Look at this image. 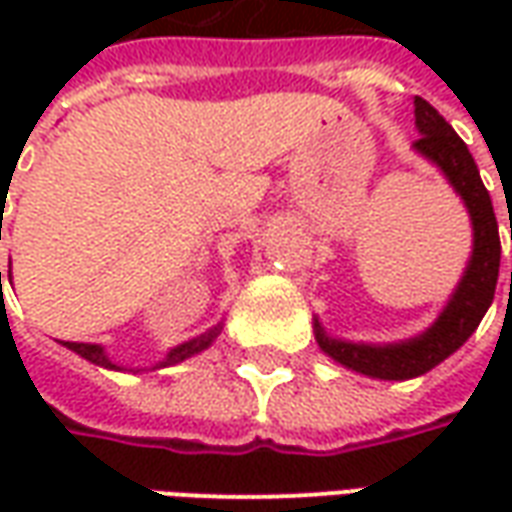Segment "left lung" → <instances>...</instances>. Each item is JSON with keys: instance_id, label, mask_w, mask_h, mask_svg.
Here are the masks:
<instances>
[{"instance_id": "1", "label": "left lung", "mask_w": 512, "mask_h": 512, "mask_svg": "<svg viewBox=\"0 0 512 512\" xmlns=\"http://www.w3.org/2000/svg\"><path fill=\"white\" fill-rule=\"evenodd\" d=\"M414 117H417L419 131L414 150L444 172V178L450 180L455 194L463 200L469 219H472L474 244L469 266L463 271L452 299L447 301V307L436 318V323L419 337L389 345L348 343V340L329 337L315 318V340L321 345L323 354L332 356L334 362H340L348 370L381 378V381L417 378L433 370L450 354H455L483 321V315L494 301L496 279H499V255H502L499 227H496L491 194L480 180L469 147L452 131L450 123L419 95L414 98Z\"/></svg>"}]
</instances>
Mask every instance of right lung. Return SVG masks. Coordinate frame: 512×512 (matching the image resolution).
I'll use <instances>...</instances> for the list:
<instances>
[{"label": "right lung", "mask_w": 512, "mask_h": 512, "mask_svg": "<svg viewBox=\"0 0 512 512\" xmlns=\"http://www.w3.org/2000/svg\"><path fill=\"white\" fill-rule=\"evenodd\" d=\"M0 288H2V271H0ZM222 332V323L219 326H213V329H208L205 334H200V337H194V340H189V343L178 345V348H172L167 354V359L164 362H158L156 367H169V365H178V362H183V359H189V356L200 354V351H205L208 345L216 340V334ZM65 348H71L73 354H79L82 359H87V362H93V365L98 367H109V370H123L120 365H115L109 356L104 354V348L101 345H93V343H62ZM153 367V370H156Z\"/></svg>", "instance_id": "add662e5"}]
</instances>
